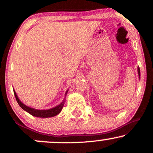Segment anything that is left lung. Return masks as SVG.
<instances>
[{
  "mask_svg": "<svg viewBox=\"0 0 153 153\" xmlns=\"http://www.w3.org/2000/svg\"><path fill=\"white\" fill-rule=\"evenodd\" d=\"M137 70H138V74H139V79H140V68H139V67H138V68H137Z\"/></svg>",
  "mask_w": 153,
  "mask_h": 153,
  "instance_id": "8db88e82",
  "label": "left lung"
}]
</instances>
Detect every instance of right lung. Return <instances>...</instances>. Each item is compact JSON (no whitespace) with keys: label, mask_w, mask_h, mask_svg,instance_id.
I'll return each instance as SVG.
<instances>
[{"label":"right lung","mask_w":153,"mask_h":153,"mask_svg":"<svg viewBox=\"0 0 153 153\" xmlns=\"http://www.w3.org/2000/svg\"><path fill=\"white\" fill-rule=\"evenodd\" d=\"M69 90H67L65 95V98L64 100H62V102L60 104H58V106H55V107L49 108V109H46V110H39L36 109V108H31L30 106H26V104H24L23 102L20 101V100L19 99L17 95H16L15 91L14 90V95H15L16 102H18L19 105L21 106V108H22V109L26 111V112H28V114L32 115L33 116L38 117V118H51V117H53L58 115L59 113L61 111L62 108H63L64 104H65V100L66 95L68 94Z\"/></svg>","instance_id":"right-lung-1"}]
</instances>
